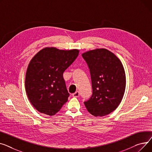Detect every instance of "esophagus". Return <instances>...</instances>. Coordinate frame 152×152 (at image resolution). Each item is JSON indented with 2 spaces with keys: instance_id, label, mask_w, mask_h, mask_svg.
<instances>
[{
  "instance_id": "1",
  "label": "esophagus",
  "mask_w": 152,
  "mask_h": 152,
  "mask_svg": "<svg viewBox=\"0 0 152 152\" xmlns=\"http://www.w3.org/2000/svg\"><path fill=\"white\" fill-rule=\"evenodd\" d=\"M72 96H73V97H78V96H80V93H79V91H76L75 93H73L72 94Z\"/></svg>"
}]
</instances>
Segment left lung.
Returning <instances> with one entry per match:
<instances>
[{
    "label": "left lung",
    "instance_id": "8db88e82",
    "mask_svg": "<svg viewBox=\"0 0 152 152\" xmlns=\"http://www.w3.org/2000/svg\"><path fill=\"white\" fill-rule=\"evenodd\" d=\"M90 69L93 94L84 104L94 117L109 114L118 107L126 88V75L121 61L105 48L82 55Z\"/></svg>",
    "mask_w": 152,
    "mask_h": 152
}]
</instances>
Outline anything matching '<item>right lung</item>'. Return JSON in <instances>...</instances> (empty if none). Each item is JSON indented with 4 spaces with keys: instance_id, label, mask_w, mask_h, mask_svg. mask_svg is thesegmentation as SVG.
Masks as SVG:
<instances>
[{
    "instance_id": "obj_1",
    "label": "right lung",
    "mask_w": 152,
    "mask_h": 152,
    "mask_svg": "<svg viewBox=\"0 0 152 152\" xmlns=\"http://www.w3.org/2000/svg\"><path fill=\"white\" fill-rule=\"evenodd\" d=\"M79 50L46 47L31 60L27 68L25 88L34 107L42 113L52 116L68 100L63 73L77 58Z\"/></svg>"
}]
</instances>
